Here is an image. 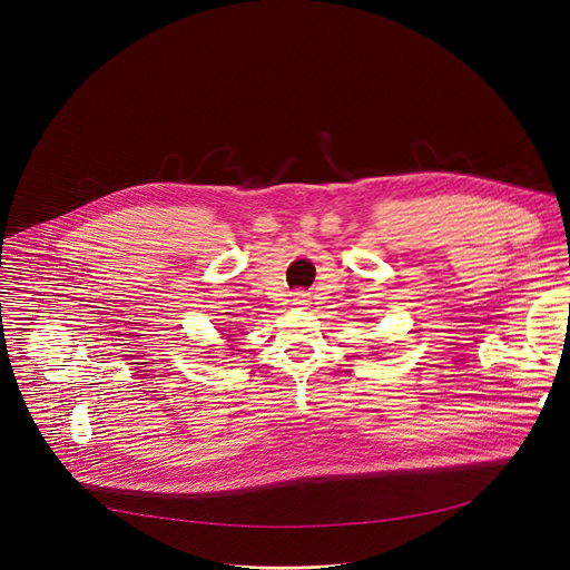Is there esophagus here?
Here are the masks:
<instances>
[{
	"instance_id": "esophagus-1",
	"label": "esophagus",
	"mask_w": 570,
	"mask_h": 570,
	"mask_svg": "<svg viewBox=\"0 0 570 570\" xmlns=\"http://www.w3.org/2000/svg\"><path fill=\"white\" fill-rule=\"evenodd\" d=\"M293 304L299 306V308H306V306H308V293L295 291V293H293Z\"/></svg>"
}]
</instances>
